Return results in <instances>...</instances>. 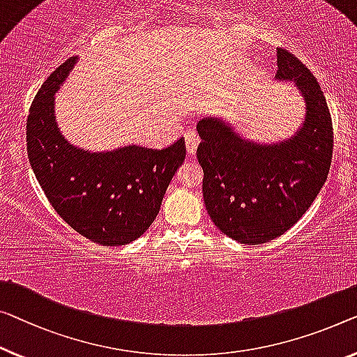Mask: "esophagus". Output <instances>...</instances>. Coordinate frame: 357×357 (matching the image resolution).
<instances>
[{"instance_id":"34e87169","label":"esophagus","mask_w":357,"mask_h":357,"mask_svg":"<svg viewBox=\"0 0 357 357\" xmlns=\"http://www.w3.org/2000/svg\"><path fill=\"white\" fill-rule=\"evenodd\" d=\"M184 137H185V149H188V155L192 158V157H195L197 146H199V136H197L195 130H189L184 135Z\"/></svg>"}]
</instances>
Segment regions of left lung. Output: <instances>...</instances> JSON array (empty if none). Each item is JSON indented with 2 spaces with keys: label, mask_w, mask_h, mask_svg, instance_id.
<instances>
[{
  "label": "left lung",
  "mask_w": 357,
  "mask_h": 357,
  "mask_svg": "<svg viewBox=\"0 0 357 357\" xmlns=\"http://www.w3.org/2000/svg\"><path fill=\"white\" fill-rule=\"evenodd\" d=\"M275 56V79L294 83L305 102L294 135L259 142L221 116L197 123L206 211L218 229L247 245L289 231L314 202L332 162L331 112L317 79L285 50Z\"/></svg>",
  "instance_id": "1"
}]
</instances>
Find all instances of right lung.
Segmentation results:
<instances>
[{"label": "right lung", "instance_id": "obj_1", "mask_svg": "<svg viewBox=\"0 0 357 357\" xmlns=\"http://www.w3.org/2000/svg\"><path fill=\"white\" fill-rule=\"evenodd\" d=\"M78 57L43 83L26 120V151L36 179L63 221L99 245H126L144 234L185 157L181 137L167 149L136 144L91 152L72 144L56 120V93Z\"/></svg>", "mask_w": 357, "mask_h": 357}]
</instances>
